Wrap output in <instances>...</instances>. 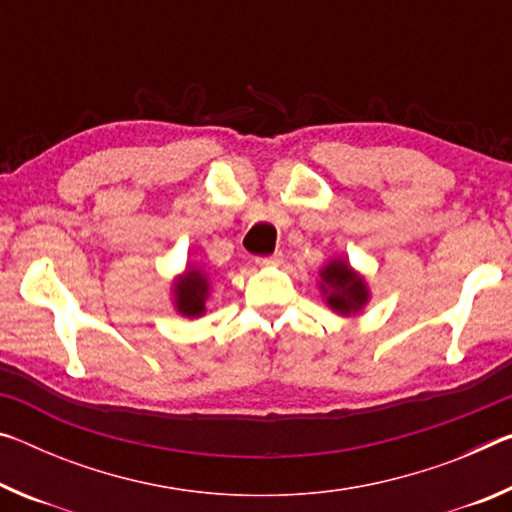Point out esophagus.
Masks as SVG:
<instances>
[{
  "label": "esophagus",
  "mask_w": 512,
  "mask_h": 512,
  "mask_svg": "<svg viewBox=\"0 0 512 512\" xmlns=\"http://www.w3.org/2000/svg\"><path fill=\"white\" fill-rule=\"evenodd\" d=\"M255 262H257V266H280L284 262V255L282 253H273V255H268V257H257Z\"/></svg>",
  "instance_id": "esophagus-1"
}]
</instances>
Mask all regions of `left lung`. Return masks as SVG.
Returning a JSON list of instances; mask_svg holds the SVG:
<instances>
[{"instance_id":"obj_1","label":"left lung","mask_w":512,"mask_h":512,"mask_svg":"<svg viewBox=\"0 0 512 512\" xmlns=\"http://www.w3.org/2000/svg\"><path fill=\"white\" fill-rule=\"evenodd\" d=\"M318 291L327 309L341 318L359 316L370 302L366 275H361L345 257H329L318 268Z\"/></svg>"}]
</instances>
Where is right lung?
<instances>
[{
  "label": "right lung",
  "instance_id": "obj_1",
  "mask_svg": "<svg viewBox=\"0 0 512 512\" xmlns=\"http://www.w3.org/2000/svg\"><path fill=\"white\" fill-rule=\"evenodd\" d=\"M171 305L176 314L196 320L207 314V300L212 296L210 273L201 264L187 262L183 271L171 280Z\"/></svg>",
  "mask_w": 512,
  "mask_h": 512
}]
</instances>
